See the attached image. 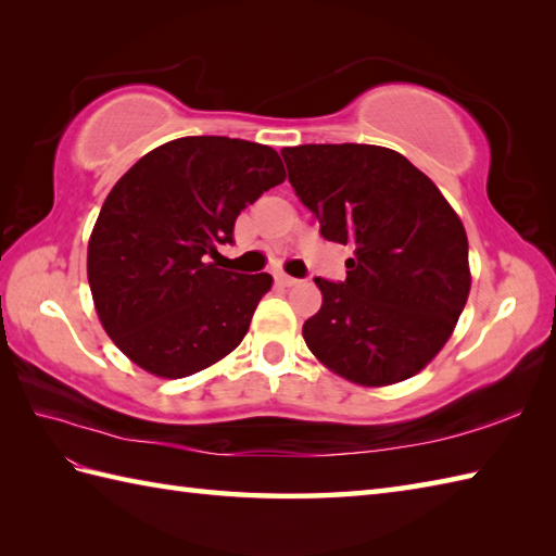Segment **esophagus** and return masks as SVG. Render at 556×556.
I'll return each instance as SVG.
<instances>
[{
	"label": "esophagus",
	"instance_id": "1",
	"mask_svg": "<svg viewBox=\"0 0 556 556\" xmlns=\"http://www.w3.org/2000/svg\"><path fill=\"white\" fill-rule=\"evenodd\" d=\"M276 280L280 282L282 288H292V286H298V278H292V276H288V274H276Z\"/></svg>",
	"mask_w": 556,
	"mask_h": 556
}]
</instances>
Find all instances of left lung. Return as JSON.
Wrapping results in <instances>:
<instances>
[{
	"instance_id": "1",
	"label": "left lung",
	"mask_w": 556,
	"mask_h": 556,
	"mask_svg": "<svg viewBox=\"0 0 556 556\" xmlns=\"http://www.w3.org/2000/svg\"><path fill=\"white\" fill-rule=\"evenodd\" d=\"M288 180L320 236L350 244L348 278L302 336L318 362L359 386L412 378L452 336L471 290L468 240L435 182L376 144L282 147Z\"/></svg>"
}]
</instances>
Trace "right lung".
<instances>
[{"label": "right lung", "mask_w": 556, "mask_h": 556, "mask_svg": "<svg viewBox=\"0 0 556 556\" xmlns=\"http://www.w3.org/2000/svg\"><path fill=\"white\" fill-rule=\"evenodd\" d=\"M282 180L270 147L197 135L156 147L114 185L90 236L88 280L130 362L185 378L238 348L274 278L218 268V247L232 244L242 208Z\"/></svg>", "instance_id": "obj_1"}]
</instances>
